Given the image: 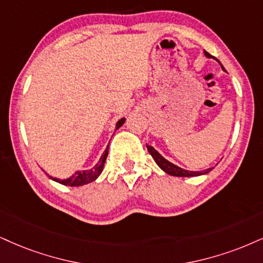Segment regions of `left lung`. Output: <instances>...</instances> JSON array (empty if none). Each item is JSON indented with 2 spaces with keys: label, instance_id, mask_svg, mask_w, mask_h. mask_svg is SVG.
<instances>
[{
  "label": "left lung",
  "instance_id": "obj_1",
  "mask_svg": "<svg viewBox=\"0 0 263 263\" xmlns=\"http://www.w3.org/2000/svg\"><path fill=\"white\" fill-rule=\"evenodd\" d=\"M205 54H206V57H211V54L209 52H206V51H205ZM146 147H147V151L150 152L152 158H154L155 162H156V163L158 164V167H160L162 171L166 172L167 174H170V176H173V177H197V176H201V174H206V173H209L210 171H212V168H209V170H205L203 172L185 171V170H183V168L176 166V164L171 163V162L167 161L166 158L162 157L161 155L158 154V152L155 150V148L152 146H148V145H146Z\"/></svg>",
  "mask_w": 263,
  "mask_h": 263
}]
</instances>
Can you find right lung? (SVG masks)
Returning <instances> with one entry per match:
<instances>
[{
	"label": "right lung",
	"mask_w": 263,
	"mask_h": 263,
	"mask_svg": "<svg viewBox=\"0 0 263 263\" xmlns=\"http://www.w3.org/2000/svg\"><path fill=\"white\" fill-rule=\"evenodd\" d=\"M125 122V118H122L119 119L118 122H117L116 124V130L117 129H119L121 126L124 124ZM107 155H108V146L103 152V155L100 158V161L97 162L95 164V167H92L91 170H87V171H78L76 173L73 174L72 177L68 178V179H57V178H52L51 176H47L51 178V179L57 181V183L60 184H63V185H67V186H80V185H85L87 183H91V181L96 180L97 178H99L100 174H101V172L103 170V166H105V162H106V158H107Z\"/></svg>",
	"instance_id": "obj_1"
}]
</instances>
